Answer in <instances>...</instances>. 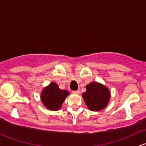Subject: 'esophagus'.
Here are the masks:
<instances>
[{
  "instance_id": "esophagus-1",
  "label": "esophagus",
  "mask_w": 146,
  "mask_h": 146,
  "mask_svg": "<svg viewBox=\"0 0 146 146\" xmlns=\"http://www.w3.org/2000/svg\"><path fill=\"white\" fill-rule=\"evenodd\" d=\"M72 93H73V94H76V95H79V94H80V91L79 90H74V91H72Z\"/></svg>"
}]
</instances>
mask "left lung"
I'll return each mask as SVG.
<instances>
[{"instance_id":"8db88e82","label":"left lung","mask_w":146,"mask_h":146,"mask_svg":"<svg viewBox=\"0 0 146 146\" xmlns=\"http://www.w3.org/2000/svg\"><path fill=\"white\" fill-rule=\"evenodd\" d=\"M82 98L89 110L99 111L108 104L110 93L105 86L95 82L87 85L86 92L82 94Z\"/></svg>"}]
</instances>
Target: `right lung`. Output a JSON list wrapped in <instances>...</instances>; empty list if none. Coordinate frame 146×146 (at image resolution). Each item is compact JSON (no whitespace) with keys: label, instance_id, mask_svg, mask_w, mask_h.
<instances>
[{"label":"right lung","instance_id":"add662e5","mask_svg":"<svg viewBox=\"0 0 146 146\" xmlns=\"http://www.w3.org/2000/svg\"><path fill=\"white\" fill-rule=\"evenodd\" d=\"M69 95V92L61 90L55 82H51L42 92V102L50 110H58L61 108L64 100Z\"/></svg>","mask_w":146,"mask_h":146}]
</instances>
